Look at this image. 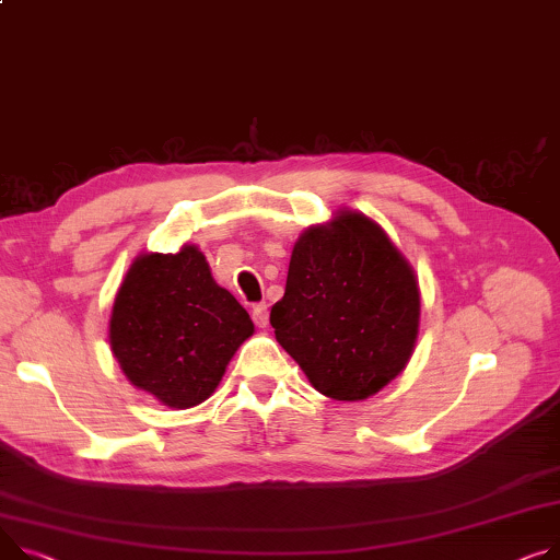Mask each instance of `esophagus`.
<instances>
[{"mask_svg":"<svg viewBox=\"0 0 560 560\" xmlns=\"http://www.w3.org/2000/svg\"><path fill=\"white\" fill-rule=\"evenodd\" d=\"M252 319L258 328H266L268 326V306L266 304H254L252 306Z\"/></svg>","mask_w":560,"mask_h":560,"instance_id":"34e87169","label":"esophagus"}]
</instances>
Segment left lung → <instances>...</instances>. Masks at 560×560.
Returning <instances> with one entry per match:
<instances>
[{
    "label": "left lung",
    "mask_w": 560,
    "mask_h": 560,
    "mask_svg": "<svg viewBox=\"0 0 560 560\" xmlns=\"http://www.w3.org/2000/svg\"><path fill=\"white\" fill-rule=\"evenodd\" d=\"M419 311L407 260L376 222L345 211L296 241L270 324L319 394L362 400L405 369Z\"/></svg>",
    "instance_id": "8db88e82"
}]
</instances>
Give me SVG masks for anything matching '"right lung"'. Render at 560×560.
I'll use <instances>...</instances> for the list:
<instances>
[{
  "instance_id": "right-lung-1",
  "label": "right lung",
  "mask_w": 560,
  "mask_h": 560,
  "mask_svg": "<svg viewBox=\"0 0 560 560\" xmlns=\"http://www.w3.org/2000/svg\"><path fill=\"white\" fill-rule=\"evenodd\" d=\"M252 332L247 311L213 281L194 245L139 256L109 319V345L128 381L177 409L213 394Z\"/></svg>"
}]
</instances>
